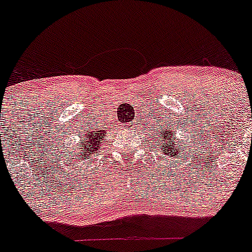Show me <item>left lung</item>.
<instances>
[{"instance_id": "8db88e82", "label": "left lung", "mask_w": 252, "mask_h": 252, "mask_svg": "<svg viewBox=\"0 0 252 252\" xmlns=\"http://www.w3.org/2000/svg\"><path fill=\"white\" fill-rule=\"evenodd\" d=\"M164 131H166L165 133H163V130H160L161 134H159V137H160V140H161V150L163 152H165V154H170V155H178V150L175 149L176 145L173 144V140H174V135H175V131H170V130H165L164 129ZM174 150L176 152L174 153L172 150Z\"/></svg>"}]
</instances>
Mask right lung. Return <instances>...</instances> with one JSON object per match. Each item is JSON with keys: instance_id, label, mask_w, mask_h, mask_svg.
<instances>
[{"instance_id": "obj_1", "label": "right lung", "mask_w": 252, "mask_h": 252, "mask_svg": "<svg viewBox=\"0 0 252 252\" xmlns=\"http://www.w3.org/2000/svg\"><path fill=\"white\" fill-rule=\"evenodd\" d=\"M107 133L105 130H98V129H91L88 133L84 134L86 137L79 142V154H81V160L88 159L92 154L98 152L100 149V143L104 139V134ZM72 157V155H70Z\"/></svg>"}]
</instances>
